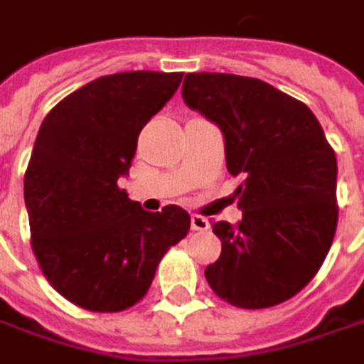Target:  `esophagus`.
Wrapping results in <instances>:
<instances>
[{
	"instance_id": "1",
	"label": "esophagus",
	"mask_w": 364,
	"mask_h": 364,
	"mask_svg": "<svg viewBox=\"0 0 364 364\" xmlns=\"http://www.w3.org/2000/svg\"><path fill=\"white\" fill-rule=\"evenodd\" d=\"M191 228L202 232V230H208V228H210V223H208V218L202 216V214H193V216H191Z\"/></svg>"
}]
</instances>
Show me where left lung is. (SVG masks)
Returning <instances> with one entry per match:
<instances>
[{"instance_id": "8db88e82", "label": "left lung", "mask_w": 364, "mask_h": 364, "mask_svg": "<svg viewBox=\"0 0 364 364\" xmlns=\"http://www.w3.org/2000/svg\"><path fill=\"white\" fill-rule=\"evenodd\" d=\"M183 100L225 134L226 168L243 218L212 223L223 243L205 280L223 301L266 309L292 299L319 272L336 226V152L311 109L264 80L187 74Z\"/></svg>"}]
</instances>
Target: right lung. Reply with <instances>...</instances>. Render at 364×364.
<instances>
[{
  "instance_id": "obj_1",
  "label": "right lung",
  "mask_w": 364,
  "mask_h": 364,
  "mask_svg": "<svg viewBox=\"0 0 364 364\" xmlns=\"http://www.w3.org/2000/svg\"><path fill=\"white\" fill-rule=\"evenodd\" d=\"M181 80V72L102 75L59 100L38 129L24 175L31 243L49 284L82 309L134 307L189 232L183 208L146 212L117 185L139 132Z\"/></svg>"
}]
</instances>
